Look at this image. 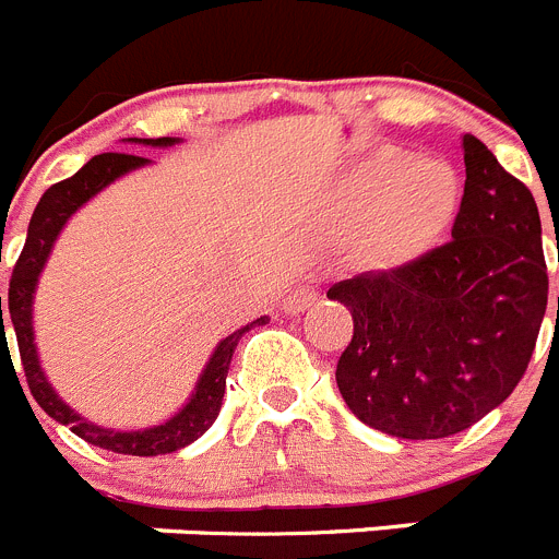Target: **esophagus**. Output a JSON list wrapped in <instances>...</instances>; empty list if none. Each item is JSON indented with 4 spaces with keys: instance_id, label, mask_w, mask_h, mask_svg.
Masks as SVG:
<instances>
[{
    "instance_id": "34e87169",
    "label": "esophagus",
    "mask_w": 559,
    "mask_h": 559,
    "mask_svg": "<svg viewBox=\"0 0 559 559\" xmlns=\"http://www.w3.org/2000/svg\"><path fill=\"white\" fill-rule=\"evenodd\" d=\"M316 299H319V290H316L313 285H299V288H294L283 299V310L290 316L302 313V310H308Z\"/></svg>"
}]
</instances>
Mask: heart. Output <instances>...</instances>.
Here are the masks:
<instances>
[{"instance_id": "1", "label": "heart", "mask_w": 559, "mask_h": 559, "mask_svg": "<svg viewBox=\"0 0 559 559\" xmlns=\"http://www.w3.org/2000/svg\"><path fill=\"white\" fill-rule=\"evenodd\" d=\"M456 199V176L445 162L380 151L349 167L330 199V218L358 224L353 251L360 263L397 269L445 231Z\"/></svg>"}]
</instances>
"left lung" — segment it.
Masks as SVG:
<instances>
[{
  "label": "left lung",
  "instance_id": "left-lung-1",
  "mask_svg": "<svg viewBox=\"0 0 559 559\" xmlns=\"http://www.w3.org/2000/svg\"><path fill=\"white\" fill-rule=\"evenodd\" d=\"M462 153L451 240L328 290L353 313V341L335 367L341 397L389 437H451L501 406L530 367L546 316L549 276L532 192L471 133Z\"/></svg>",
  "mask_w": 559,
  "mask_h": 559
}]
</instances>
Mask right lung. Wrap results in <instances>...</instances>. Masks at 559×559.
I'll use <instances>...</instances> for the list:
<instances>
[{
    "instance_id": "add662e5",
    "label": "right lung",
    "mask_w": 559,
    "mask_h": 559,
    "mask_svg": "<svg viewBox=\"0 0 559 559\" xmlns=\"http://www.w3.org/2000/svg\"><path fill=\"white\" fill-rule=\"evenodd\" d=\"M128 145H147V147H170L179 145V136H159V140H122ZM151 165V159H142V156H133V153H100V156H92L81 170L72 176V179H63L58 185L49 187L47 192L38 201L33 218L27 226V240H24V249L16 260V269L10 276V290H8V310L10 322L16 330L19 341V355H22V367L27 374V386L36 397L38 406L49 414V417L69 426V431L78 433L81 439H86L88 445L106 448L114 453H126V456H159V453H173L187 448L190 442H195L199 437H204L210 431V426L218 419L221 403H224L226 392V372H229L231 355H235L237 341L243 338L251 328L269 322V316H260L246 328L235 330L231 335L218 341L215 353L206 360L204 372H201L199 383H195V392L190 394L185 406L173 414L170 419H165L162 426L140 428V431H114V428H103L92 419L81 417L72 406H67L58 392L52 389V383L47 380L41 369V360H38V347H36V330H33V302H36V288L38 276H41L44 265H47L49 254H52V246H56L58 235L67 226V221L81 210L83 204L95 199L97 192L106 190L111 181L122 179L126 173L140 170V167ZM0 324L4 335V319H2V296H0Z\"/></svg>"
}]
</instances>
